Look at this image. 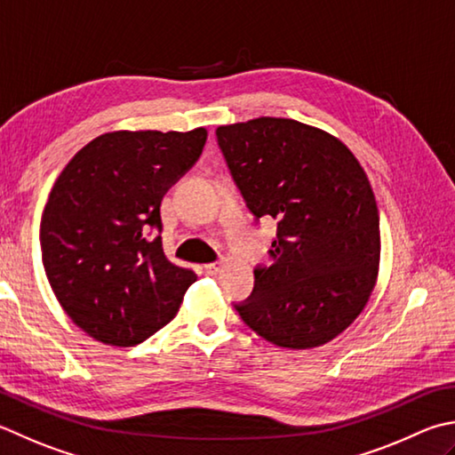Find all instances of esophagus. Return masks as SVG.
<instances>
[{"mask_svg": "<svg viewBox=\"0 0 455 455\" xmlns=\"http://www.w3.org/2000/svg\"><path fill=\"white\" fill-rule=\"evenodd\" d=\"M219 270H220V262H211V264H204V274H209V275H215V274H219Z\"/></svg>", "mask_w": 455, "mask_h": 455, "instance_id": "esophagus-1", "label": "esophagus"}]
</instances>
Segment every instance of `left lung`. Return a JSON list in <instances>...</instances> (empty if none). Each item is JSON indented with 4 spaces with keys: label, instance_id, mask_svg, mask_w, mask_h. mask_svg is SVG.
Masks as SVG:
<instances>
[{
    "label": "left lung",
    "instance_id": "8db88e82",
    "mask_svg": "<svg viewBox=\"0 0 455 455\" xmlns=\"http://www.w3.org/2000/svg\"><path fill=\"white\" fill-rule=\"evenodd\" d=\"M227 167L254 220L274 219L272 266L233 304L274 345L319 347L353 323L377 280L379 209L357 159L327 132L288 118L217 128Z\"/></svg>",
    "mask_w": 455,
    "mask_h": 455
}]
</instances>
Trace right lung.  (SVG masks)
Returning a JSON list of instances; mask_svg holds the SVG:
<instances>
[{"label": "right lung", "mask_w": 455, "mask_h": 455, "mask_svg": "<svg viewBox=\"0 0 455 455\" xmlns=\"http://www.w3.org/2000/svg\"><path fill=\"white\" fill-rule=\"evenodd\" d=\"M204 141V128L104 133L52 185L41 217L44 274L67 315L96 341H146L197 280L167 260L159 207Z\"/></svg>", "instance_id": "1"}]
</instances>
